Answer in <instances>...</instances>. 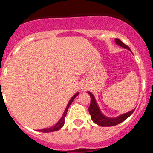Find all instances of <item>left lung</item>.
Returning <instances> with one entry per match:
<instances>
[{"label":"left lung","instance_id":"1","mask_svg":"<svg viewBox=\"0 0 153 153\" xmlns=\"http://www.w3.org/2000/svg\"><path fill=\"white\" fill-rule=\"evenodd\" d=\"M115 40H116V43L118 45H120V47H123V48H126V49L130 51V48L128 46L126 45L124 43H123L120 40L116 39ZM88 93L90 94V98H91V102H90V107H89V112H90V114L91 116L92 120L95 123H97L99 126H113L117 125V124L123 122L124 120H126L129 117H130L131 114L134 112L135 109L131 110V111L128 112V113L121 115L120 117H116V118H108V117H105L100 112L98 106H97V103L96 102L94 96L91 93H90V92Z\"/></svg>","mask_w":153,"mask_h":153}]
</instances>
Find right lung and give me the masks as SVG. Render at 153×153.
Wrapping results in <instances>:
<instances>
[{"label":"right lung","instance_id":"obj_1","mask_svg":"<svg viewBox=\"0 0 153 153\" xmlns=\"http://www.w3.org/2000/svg\"><path fill=\"white\" fill-rule=\"evenodd\" d=\"M78 94H79V93H76L75 94V95H74V97H72V98L70 99V102H69L68 105H67V108H66V109H65V111H64V113H63V116H62V117H61V118H60V120H59V121H58V123L56 124V125L53 126H52V127H51V128H47V129H40V130H39V131H41V132H54V131H57V130H59V129H61L62 127H63V124H64L65 117L67 116V111H68V109H69V107H70V104L72 103V102H73V101H74V99H75V97H76V96H77Z\"/></svg>","mask_w":153,"mask_h":153}]
</instances>
